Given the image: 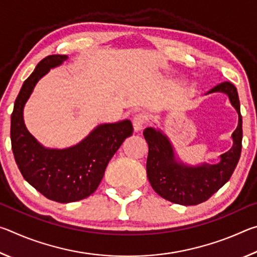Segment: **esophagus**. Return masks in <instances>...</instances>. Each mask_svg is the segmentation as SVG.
Returning a JSON list of instances; mask_svg holds the SVG:
<instances>
[{"instance_id":"obj_1","label":"esophagus","mask_w":257,"mask_h":257,"mask_svg":"<svg viewBox=\"0 0 257 257\" xmlns=\"http://www.w3.org/2000/svg\"><path fill=\"white\" fill-rule=\"evenodd\" d=\"M144 124H145V115L143 114V113H138L134 116L133 119V125H134V130L136 133L141 132V130L144 128Z\"/></svg>"}]
</instances>
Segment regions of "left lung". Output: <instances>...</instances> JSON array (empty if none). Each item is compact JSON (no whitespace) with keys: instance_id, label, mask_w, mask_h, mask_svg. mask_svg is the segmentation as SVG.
<instances>
[{"instance_id":"8db88e82","label":"left lung","mask_w":257,"mask_h":257,"mask_svg":"<svg viewBox=\"0 0 257 257\" xmlns=\"http://www.w3.org/2000/svg\"><path fill=\"white\" fill-rule=\"evenodd\" d=\"M217 92L227 95L238 113V125L231 135V149L219 156L217 163L189 165L182 162L177 156L171 141L162 130L153 127L144 130V137L149 144L147 178L156 194L169 202L188 206L207 201L230 179L237 167L242 141V118L238 92L231 82L224 81L206 94Z\"/></svg>"}]
</instances>
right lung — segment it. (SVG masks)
Returning a JSON list of instances; mask_svg holds the SVG:
<instances>
[{"label": "right lung", "mask_w": 257, "mask_h": 257, "mask_svg": "<svg viewBox=\"0 0 257 257\" xmlns=\"http://www.w3.org/2000/svg\"><path fill=\"white\" fill-rule=\"evenodd\" d=\"M67 60L68 55L60 54L43 59L23 84L11 114L12 152L21 175L46 198L59 203L77 202L92 195L112 156L134 132L130 120L102 123L78 144L62 150L45 147L28 132L24 107L35 86Z\"/></svg>", "instance_id": "1"}]
</instances>
